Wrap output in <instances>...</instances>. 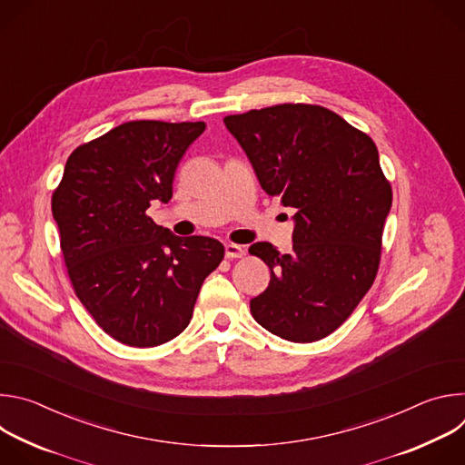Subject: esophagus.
<instances>
[{"mask_svg":"<svg viewBox=\"0 0 465 465\" xmlns=\"http://www.w3.org/2000/svg\"><path fill=\"white\" fill-rule=\"evenodd\" d=\"M224 253L228 259H239L244 255V248L241 244H233V242H228L224 246Z\"/></svg>","mask_w":465,"mask_h":465,"instance_id":"esophagus-1","label":"esophagus"}]
</instances>
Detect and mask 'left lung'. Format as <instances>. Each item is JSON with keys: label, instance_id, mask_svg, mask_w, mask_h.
<instances>
[{"label": "left lung", "instance_id": "8db88e82", "mask_svg": "<svg viewBox=\"0 0 465 465\" xmlns=\"http://www.w3.org/2000/svg\"><path fill=\"white\" fill-rule=\"evenodd\" d=\"M261 187L294 208L292 250L255 242L271 269L252 316L272 335L314 342L333 333L370 291L381 261L391 187L373 140L318 104L226 115Z\"/></svg>", "mask_w": 465, "mask_h": 465}]
</instances>
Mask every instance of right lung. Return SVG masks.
I'll use <instances>...</instances> for the list:
<instances>
[{"mask_svg":"<svg viewBox=\"0 0 465 465\" xmlns=\"http://www.w3.org/2000/svg\"><path fill=\"white\" fill-rule=\"evenodd\" d=\"M204 121H128L77 147L51 210L74 291L97 325L121 344L154 348L187 327L204 280L224 246L176 237L145 212L169 203L176 167Z\"/></svg>","mask_w":465,"mask_h":465,"instance_id":"add662e5","label":"right lung"}]
</instances>
